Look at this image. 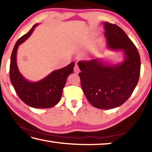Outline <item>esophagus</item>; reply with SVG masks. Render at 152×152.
I'll list each match as a JSON object with an SVG mask.
<instances>
[{"label": "esophagus", "instance_id": "34e87169", "mask_svg": "<svg viewBox=\"0 0 152 152\" xmlns=\"http://www.w3.org/2000/svg\"><path fill=\"white\" fill-rule=\"evenodd\" d=\"M74 72H76V73H78L79 72L80 69H79V67H78V64H76V65H75V66H74Z\"/></svg>", "mask_w": 152, "mask_h": 152}]
</instances>
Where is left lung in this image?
I'll use <instances>...</instances> for the list:
<instances>
[{"mask_svg": "<svg viewBox=\"0 0 152 152\" xmlns=\"http://www.w3.org/2000/svg\"><path fill=\"white\" fill-rule=\"evenodd\" d=\"M107 48L123 51V60L115 64L101 58L78 63L81 87L92 106L100 109L122 105L132 95L139 80L141 61L139 52L126 33L117 25L102 23Z\"/></svg>", "mask_w": 152, "mask_h": 152, "instance_id": "left-lung-1", "label": "left lung"}]
</instances>
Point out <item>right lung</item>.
Wrapping results in <instances>:
<instances>
[{
	"label": "right lung",
	"mask_w": 152,
	"mask_h": 152,
	"mask_svg": "<svg viewBox=\"0 0 152 152\" xmlns=\"http://www.w3.org/2000/svg\"><path fill=\"white\" fill-rule=\"evenodd\" d=\"M37 23L26 34L19 38L12 50L10 64V79L18 96L28 106L35 109L54 107L60 101L62 91L70 74L73 73L74 62L63 68L53 70L45 78L36 82L29 81L20 72L17 62L19 45L29 38L38 26Z\"/></svg>",
	"instance_id": "add662e5"
}]
</instances>
